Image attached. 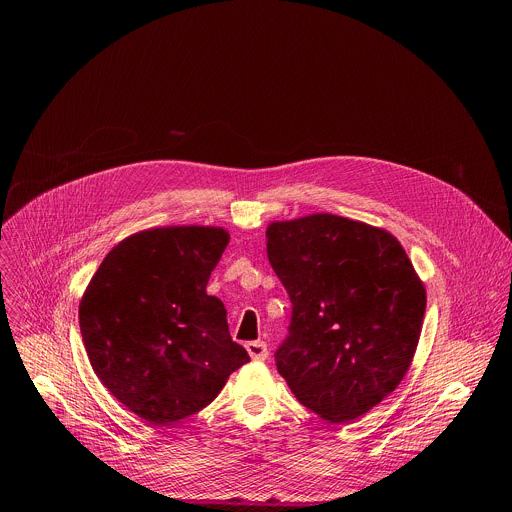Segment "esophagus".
<instances>
[{
  "instance_id": "1",
  "label": "esophagus",
  "mask_w": 512,
  "mask_h": 512,
  "mask_svg": "<svg viewBox=\"0 0 512 512\" xmlns=\"http://www.w3.org/2000/svg\"><path fill=\"white\" fill-rule=\"evenodd\" d=\"M245 348H247V352H249V356H251L253 360H267V356H269V348H267V344L261 342V340L247 342Z\"/></svg>"
}]
</instances>
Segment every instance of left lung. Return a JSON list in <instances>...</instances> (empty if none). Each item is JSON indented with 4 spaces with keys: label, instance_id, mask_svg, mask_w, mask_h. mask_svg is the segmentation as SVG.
<instances>
[{
    "label": "left lung",
    "instance_id": "8db88e82",
    "mask_svg": "<svg viewBox=\"0 0 512 512\" xmlns=\"http://www.w3.org/2000/svg\"><path fill=\"white\" fill-rule=\"evenodd\" d=\"M267 257L291 320L275 367L320 417L352 421L405 377L419 342L425 289L399 241L336 214L267 229Z\"/></svg>",
    "mask_w": 512,
    "mask_h": 512
}]
</instances>
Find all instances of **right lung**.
Instances as JSON below:
<instances>
[{"label":"right lung","mask_w":512,"mask_h":512,"mask_svg":"<svg viewBox=\"0 0 512 512\" xmlns=\"http://www.w3.org/2000/svg\"><path fill=\"white\" fill-rule=\"evenodd\" d=\"M227 243L214 227L137 233L103 259L85 291L79 322L91 367L152 425L206 407L249 360L223 302L206 294Z\"/></svg>","instance_id":"1"}]
</instances>
